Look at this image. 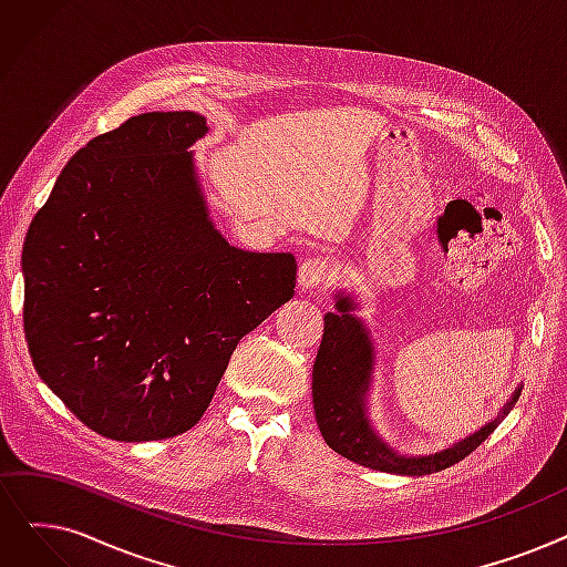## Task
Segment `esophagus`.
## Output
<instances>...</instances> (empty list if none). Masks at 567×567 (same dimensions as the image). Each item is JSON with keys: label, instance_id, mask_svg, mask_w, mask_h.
Returning a JSON list of instances; mask_svg holds the SVG:
<instances>
[{"label": "esophagus", "instance_id": "obj_1", "mask_svg": "<svg viewBox=\"0 0 567 567\" xmlns=\"http://www.w3.org/2000/svg\"><path fill=\"white\" fill-rule=\"evenodd\" d=\"M331 280H333V266L322 257L306 259L299 268V287L303 289L322 287V285H329Z\"/></svg>", "mask_w": 567, "mask_h": 567}]
</instances>
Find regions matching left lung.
<instances>
[{
    "label": "left lung",
    "instance_id": "1",
    "mask_svg": "<svg viewBox=\"0 0 567 567\" xmlns=\"http://www.w3.org/2000/svg\"><path fill=\"white\" fill-rule=\"evenodd\" d=\"M336 308V312L324 315V336L312 365V403L317 426L327 445L344 458L393 475H431L445 471L473 454L522 396V389H516L494 422L450 450L431 456H401L375 435L365 416V391L373 368L371 338L361 319L352 315L354 303L350 297L340 293Z\"/></svg>",
    "mask_w": 567,
    "mask_h": 567
}]
</instances>
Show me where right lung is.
<instances>
[{
	"label": "right lung",
	"mask_w": 567,
	"mask_h": 567,
	"mask_svg": "<svg viewBox=\"0 0 567 567\" xmlns=\"http://www.w3.org/2000/svg\"><path fill=\"white\" fill-rule=\"evenodd\" d=\"M192 111L141 113L69 159L22 250L39 378L111 440L189 431L238 340L293 297L297 259L229 245L187 147Z\"/></svg>",
	"instance_id": "1"
}]
</instances>
